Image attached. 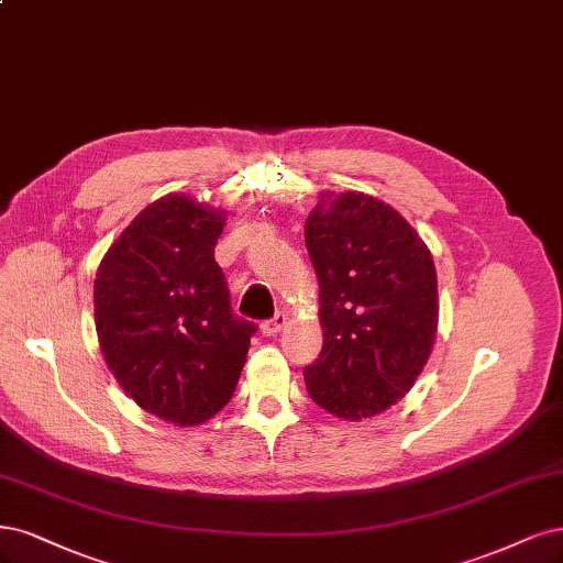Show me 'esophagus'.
Returning a JSON list of instances; mask_svg holds the SVG:
<instances>
[{
  "instance_id": "1",
  "label": "esophagus",
  "mask_w": 563,
  "mask_h": 563,
  "mask_svg": "<svg viewBox=\"0 0 563 563\" xmlns=\"http://www.w3.org/2000/svg\"><path fill=\"white\" fill-rule=\"evenodd\" d=\"M286 325V314L284 312H277L273 319H267L263 325H261V333L265 335V338H273V335H277L282 328Z\"/></svg>"
}]
</instances>
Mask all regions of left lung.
<instances>
[{"instance_id": "1", "label": "left lung", "mask_w": 563, "mask_h": 563, "mask_svg": "<svg viewBox=\"0 0 563 563\" xmlns=\"http://www.w3.org/2000/svg\"><path fill=\"white\" fill-rule=\"evenodd\" d=\"M323 346L307 394L333 417L389 410L421 375L438 333L429 246L398 211L358 190H323L305 221Z\"/></svg>"}]
</instances>
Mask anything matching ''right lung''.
<instances>
[{
  "label": "right lung",
  "instance_id": "1",
  "mask_svg": "<svg viewBox=\"0 0 563 563\" xmlns=\"http://www.w3.org/2000/svg\"><path fill=\"white\" fill-rule=\"evenodd\" d=\"M225 211L169 196L151 202L104 254L95 277L102 356L142 410L198 426L235 394L256 325L230 309L214 246Z\"/></svg>",
  "mask_w": 563,
  "mask_h": 563
}]
</instances>
